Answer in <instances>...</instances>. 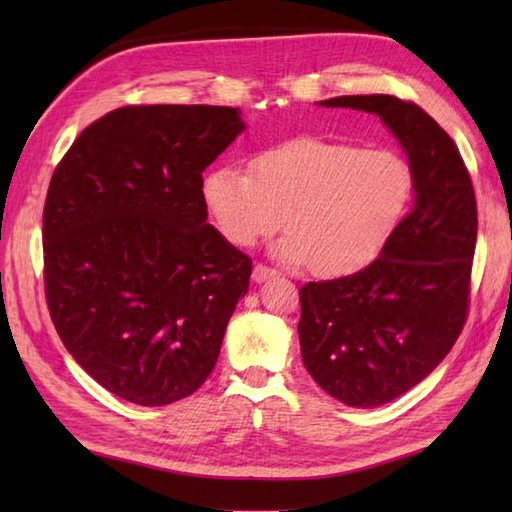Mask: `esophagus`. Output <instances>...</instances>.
Instances as JSON below:
<instances>
[{
    "instance_id": "esophagus-1",
    "label": "esophagus",
    "mask_w": 512,
    "mask_h": 512,
    "mask_svg": "<svg viewBox=\"0 0 512 512\" xmlns=\"http://www.w3.org/2000/svg\"><path fill=\"white\" fill-rule=\"evenodd\" d=\"M277 275V270L275 268H268V266H264V264H257L255 268H253V281H257V284H262V281H266V279H270V277H275Z\"/></svg>"
}]
</instances>
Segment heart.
Returning <instances> with one entry per match:
<instances>
[{
  "label": "heart",
  "instance_id": "heart-1",
  "mask_svg": "<svg viewBox=\"0 0 512 512\" xmlns=\"http://www.w3.org/2000/svg\"><path fill=\"white\" fill-rule=\"evenodd\" d=\"M411 189V169L394 151L301 136L259 151L250 171L237 165L209 171L202 198L226 242L253 246L284 222L290 231L277 255L339 277L385 248Z\"/></svg>",
  "mask_w": 512,
  "mask_h": 512
}]
</instances>
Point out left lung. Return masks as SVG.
<instances>
[{
    "label": "left lung",
    "instance_id": "left-lung-1",
    "mask_svg": "<svg viewBox=\"0 0 512 512\" xmlns=\"http://www.w3.org/2000/svg\"><path fill=\"white\" fill-rule=\"evenodd\" d=\"M323 107L378 114L409 158L411 211L372 264L299 290L301 358L347 407H380L427 378L466 323L477 202L458 145L411 101L336 96Z\"/></svg>",
    "mask_w": 512,
    "mask_h": 512
}]
</instances>
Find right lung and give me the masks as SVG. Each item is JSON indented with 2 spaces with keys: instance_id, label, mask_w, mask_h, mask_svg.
Returning <instances> with one entry per match:
<instances>
[{
  "instance_id": "add662e5",
  "label": "right lung",
  "mask_w": 512,
  "mask_h": 512,
  "mask_svg": "<svg viewBox=\"0 0 512 512\" xmlns=\"http://www.w3.org/2000/svg\"><path fill=\"white\" fill-rule=\"evenodd\" d=\"M242 129L237 107H118L52 173L50 317L74 361L123 400L171 405L217 363L253 262L206 224L202 171Z\"/></svg>"
}]
</instances>
